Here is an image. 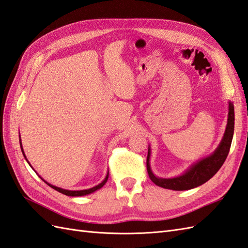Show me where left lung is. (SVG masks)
Masks as SVG:
<instances>
[{"instance_id":"8db88e82","label":"left lung","mask_w":248,"mask_h":248,"mask_svg":"<svg viewBox=\"0 0 248 248\" xmlns=\"http://www.w3.org/2000/svg\"><path fill=\"white\" fill-rule=\"evenodd\" d=\"M234 130V108L232 101L228 102V117L225 132L222 140L218 143L216 150L208 156L198 160L184 171V173L174 177H158L153 173L150 166L151 148L149 145L148 156H147V170L149 177L151 181L162 188L183 191L203 185L204 183L209 181L217 172L220 170L222 165L225 162L232 146V136Z\"/></svg>"}]
</instances>
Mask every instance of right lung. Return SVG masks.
Wrapping results in <instances>:
<instances>
[{"mask_svg":"<svg viewBox=\"0 0 248 248\" xmlns=\"http://www.w3.org/2000/svg\"><path fill=\"white\" fill-rule=\"evenodd\" d=\"M19 138H20V146H21V151H22V153H23V155H24V157H25V159H26V162L28 163V165H30L31 167V163L28 162V159L26 158V155H25V153H24V150H23V146H22V140H21V136L19 135ZM32 168V167H31ZM41 177V176H40ZM108 173H107V175H106V177H105V180H103L100 184H98L97 186H95V187H93V188H90V189H84V190H67V189H63V188H60V187H57V186H54V185H51V184H49V183H47L46 182L45 180H42L47 184V185L49 186V187H51L53 189H55V190H57V191L58 192H60V193H62V194H65V195H67V197H83V195H88V194H91V193H93V192H95V191H97L98 189H100L101 187H103V185H105V184L107 183V181H108Z\"/></svg>","mask_w":248,"mask_h":248,"instance_id":"right-lung-1","label":"right lung"}]
</instances>
